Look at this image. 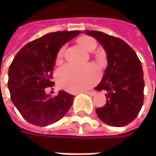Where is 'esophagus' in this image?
<instances>
[{"label":"esophagus","instance_id":"1","mask_svg":"<svg viewBox=\"0 0 156 156\" xmlns=\"http://www.w3.org/2000/svg\"><path fill=\"white\" fill-rule=\"evenodd\" d=\"M86 94H87L88 96H90V97H94V96H96L97 95V93L96 92H93V91H89V92H85Z\"/></svg>","mask_w":156,"mask_h":156}]
</instances>
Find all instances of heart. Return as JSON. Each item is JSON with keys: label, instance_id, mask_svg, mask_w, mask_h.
I'll return each instance as SVG.
<instances>
[{"label": "heart", "instance_id": "b5f03b06", "mask_svg": "<svg viewBox=\"0 0 156 156\" xmlns=\"http://www.w3.org/2000/svg\"><path fill=\"white\" fill-rule=\"evenodd\" d=\"M78 43L85 50L92 52L97 48L96 41L89 37H83ZM64 53V48H61L57 55V60H60ZM98 69L92 66L78 67L73 64L62 66L57 73V79L59 86L70 92H79L94 86L99 79Z\"/></svg>", "mask_w": 156, "mask_h": 156}]
</instances>
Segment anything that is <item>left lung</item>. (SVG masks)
Returning a JSON list of instances; mask_svg holds the SVG:
<instances>
[{
    "mask_svg": "<svg viewBox=\"0 0 156 156\" xmlns=\"http://www.w3.org/2000/svg\"><path fill=\"white\" fill-rule=\"evenodd\" d=\"M95 38L107 53L108 67L96 90H106L107 104L96 109L101 121L125 126L134 121L144 103V72L136 53L123 40L97 30L83 31Z\"/></svg>",
    "mask_w": 156,
    "mask_h": 156,
    "instance_id": "obj_1",
    "label": "left lung"
}]
</instances>
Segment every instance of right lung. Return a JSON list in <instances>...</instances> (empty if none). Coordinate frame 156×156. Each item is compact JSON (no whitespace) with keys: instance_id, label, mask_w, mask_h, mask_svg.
<instances>
[{"instance_id":"add662e5","label":"right lung","mask_w":156,"mask_h":156,"mask_svg":"<svg viewBox=\"0 0 156 156\" xmlns=\"http://www.w3.org/2000/svg\"><path fill=\"white\" fill-rule=\"evenodd\" d=\"M81 33L79 30L50 32L29 42L13 58L9 68L11 99L23 118L38 126L60 120L72 106L74 96L59 91L55 97L45 92L51 81L58 50Z\"/></svg>"}]
</instances>
